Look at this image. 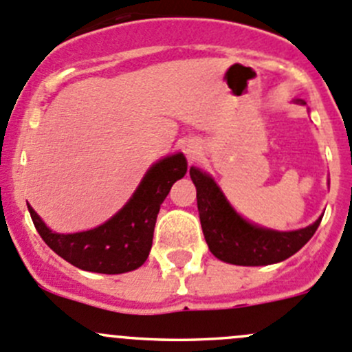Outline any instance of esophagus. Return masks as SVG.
<instances>
[{
  "label": "esophagus",
  "mask_w": 352,
  "mask_h": 352,
  "mask_svg": "<svg viewBox=\"0 0 352 352\" xmlns=\"http://www.w3.org/2000/svg\"><path fill=\"white\" fill-rule=\"evenodd\" d=\"M182 151L186 153L189 160H196L201 155V151H203V144H201L197 138H189L182 142Z\"/></svg>",
  "instance_id": "obj_1"
}]
</instances>
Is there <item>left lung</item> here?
I'll use <instances>...</instances> for the list:
<instances>
[{
    "instance_id": "obj_1",
    "label": "left lung",
    "mask_w": 352,
    "mask_h": 352,
    "mask_svg": "<svg viewBox=\"0 0 352 352\" xmlns=\"http://www.w3.org/2000/svg\"><path fill=\"white\" fill-rule=\"evenodd\" d=\"M294 103L306 104L302 100ZM201 227L211 254L239 267H265L291 258L318 228L322 217L299 230H274L245 220L234 210L210 173L190 166ZM330 184V182H329Z\"/></svg>"
}]
</instances>
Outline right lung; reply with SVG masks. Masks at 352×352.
I'll return each mask as SVG.
<instances>
[{
	"mask_svg": "<svg viewBox=\"0 0 352 352\" xmlns=\"http://www.w3.org/2000/svg\"><path fill=\"white\" fill-rule=\"evenodd\" d=\"M186 172L187 160L182 153L162 158L149 166L124 208L91 230L58 234L41 220L30 204L27 206L43 241L65 261L94 274H127L148 259L160 206Z\"/></svg>",
	"mask_w": 352,
	"mask_h": 352,
	"instance_id": "add662e5",
	"label": "right lung"
}]
</instances>
